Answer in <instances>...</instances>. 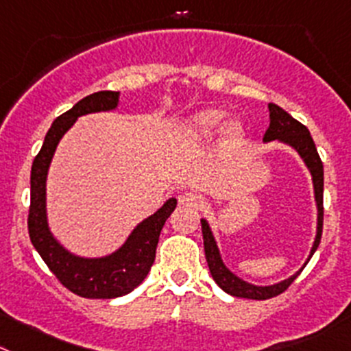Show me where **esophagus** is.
Segmentation results:
<instances>
[{
	"instance_id": "1",
	"label": "esophagus",
	"mask_w": 351,
	"mask_h": 351,
	"mask_svg": "<svg viewBox=\"0 0 351 351\" xmlns=\"http://www.w3.org/2000/svg\"><path fill=\"white\" fill-rule=\"evenodd\" d=\"M203 203V196L195 191H186L179 195V205L181 206H191V208H198Z\"/></svg>"
}]
</instances>
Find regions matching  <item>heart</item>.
<instances>
[{
  "label": "heart",
  "instance_id": "1",
  "mask_svg": "<svg viewBox=\"0 0 351 351\" xmlns=\"http://www.w3.org/2000/svg\"><path fill=\"white\" fill-rule=\"evenodd\" d=\"M223 120H226V112H223V110L206 108V110H202V112H196L195 115H191L188 120H186L184 131L189 138H195V139L212 138V136L222 128ZM223 132H226L228 138H238V136L243 132L241 123H239L238 120H231V122L226 125Z\"/></svg>",
  "mask_w": 351,
  "mask_h": 351
}]
</instances>
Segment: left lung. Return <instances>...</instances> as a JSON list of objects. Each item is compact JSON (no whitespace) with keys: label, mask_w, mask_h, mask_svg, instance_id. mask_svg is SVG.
<instances>
[{"label":"left lung","mask_w":351,"mask_h":351,"mask_svg":"<svg viewBox=\"0 0 351 351\" xmlns=\"http://www.w3.org/2000/svg\"><path fill=\"white\" fill-rule=\"evenodd\" d=\"M269 129L265 131L263 136V143L278 141L285 143V145L291 146L296 153L300 155V158L303 160V163L308 169L310 176H312V184H313V198H315V206H317V229H315V239H313V245L310 248V255L306 258V262L303 263V267L308 263V260L312 258V255L315 253L317 246L320 243V236H322V220H324V206H322V193H324V167L320 162V156L317 153L315 143H313L312 136H310L308 129L300 123L298 120L293 119L288 112L281 108V106L269 103ZM202 231H203V245H205V256L206 262H208L210 274H212L213 281L220 286L226 293H229L231 296H238V298H248V300H267L272 298V296H278L298 278V272H295L293 276H289L288 279L281 282H276V285L269 286H256L252 282L245 281L239 276H236L232 270H229V267L223 263L222 255H220V250L217 246L215 236H213L212 228L206 219H202Z\"/></svg>","instance_id":"obj_1"}]
</instances>
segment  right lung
Masks as SVG:
<instances>
[{
	"label": "right lung",
	"instance_id": "obj_1",
	"mask_svg": "<svg viewBox=\"0 0 351 351\" xmlns=\"http://www.w3.org/2000/svg\"><path fill=\"white\" fill-rule=\"evenodd\" d=\"M119 91L93 93L60 115L51 123L31 170L29 236L32 245L58 281L66 289L84 298H119L138 288L155 262L163 223L178 205L176 198L167 199L153 215L146 217L132 229L122 246L103 256L75 255L53 236L46 210V179L56 146L79 117L112 112L119 106Z\"/></svg>",
	"mask_w": 351,
	"mask_h": 351
}]
</instances>
